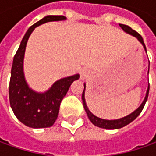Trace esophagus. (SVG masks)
Here are the masks:
<instances>
[{
  "label": "esophagus",
  "mask_w": 156,
  "mask_h": 156,
  "mask_svg": "<svg viewBox=\"0 0 156 156\" xmlns=\"http://www.w3.org/2000/svg\"><path fill=\"white\" fill-rule=\"evenodd\" d=\"M80 75H81V79H85L88 75V70L87 69H81L80 70Z\"/></svg>",
  "instance_id": "esophagus-1"
}]
</instances>
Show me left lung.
<instances>
[{"mask_svg":"<svg viewBox=\"0 0 156 156\" xmlns=\"http://www.w3.org/2000/svg\"><path fill=\"white\" fill-rule=\"evenodd\" d=\"M119 25H120V27H122L126 33L129 34H131V35L136 37L138 39V41L142 44V46L144 47L145 51L147 52L146 46L144 44L143 39H142V37H141L140 34H138L134 29H132L129 26L124 25V24H119ZM148 92H149V83H148V87H147V93H146L145 99L143 101V102L141 104V106L136 110L134 111L132 114H130V115H127V116L123 117V118H121V119H117V120H104V119H101V118H99V117L94 115L93 114L90 112V110L88 109V108L87 107L86 101H85V84H84V90H83V93H82V103H83V107H84V109H85L86 113H87V116H88L89 120L91 121V122L93 123L94 126H97L99 128L106 129H121V128H122L124 126L129 124L130 122H132L135 118L141 114V112L143 109V108H144V105H145L146 101H147V97H148Z\"/></svg>","mask_w":156,"mask_h":156,"instance_id":"1","label":"left lung"}]
</instances>
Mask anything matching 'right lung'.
<instances>
[{"instance_id": "right-lung-1", "label": "right lung", "mask_w": 156, "mask_h": 156, "mask_svg": "<svg viewBox=\"0 0 156 156\" xmlns=\"http://www.w3.org/2000/svg\"><path fill=\"white\" fill-rule=\"evenodd\" d=\"M63 15H48L28 28L13 61L9 82V101L17 119L29 128H48L56 121L60 105L70 85L80 75L65 77L55 81L47 92L37 93L29 88L23 73V59L27 40L34 29L48 21H63Z\"/></svg>"}]
</instances>
